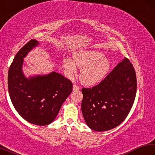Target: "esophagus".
<instances>
[{
	"label": "esophagus",
	"instance_id": "34e87169",
	"mask_svg": "<svg viewBox=\"0 0 155 155\" xmlns=\"http://www.w3.org/2000/svg\"><path fill=\"white\" fill-rule=\"evenodd\" d=\"M79 90V87H78V85H73V90L77 91V90Z\"/></svg>",
	"mask_w": 155,
	"mask_h": 155
}]
</instances>
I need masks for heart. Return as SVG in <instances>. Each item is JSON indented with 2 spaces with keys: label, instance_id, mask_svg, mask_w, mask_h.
Listing matches in <instances>:
<instances>
[{
  "label": "heart",
  "instance_id": "b5f03b06",
  "mask_svg": "<svg viewBox=\"0 0 155 155\" xmlns=\"http://www.w3.org/2000/svg\"><path fill=\"white\" fill-rule=\"evenodd\" d=\"M72 59L65 58L64 65L70 74L77 72L76 65L82 69L81 81L85 85H91L103 79L108 74L110 69V61L101 52L96 51H81L73 54Z\"/></svg>",
  "mask_w": 155,
  "mask_h": 155
}]
</instances>
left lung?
<instances>
[{"label":"left lung","mask_w":155,"mask_h":155,"mask_svg":"<svg viewBox=\"0 0 155 155\" xmlns=\"http://www.w3.org/2000/svg\"><path fill=\"white\" fill-rule=\"evenodd\" d=\"M81 91V110L88 127L98 132L112 129L124 121L134 103L135 70L124 58L99 84Z\"/></svg>","instance_id":"left-lung-1"}]
</instances>
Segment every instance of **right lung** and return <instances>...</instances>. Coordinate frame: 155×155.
Wrapping results in <instances>:
<instances>
[{
    "mask_svg": "<svg viewBox=\"0 0 155 155\" xmlns=\"http://www.w3.org/2000/svg\"><path fill=\"white\" fill-rule=\"evenodd\" d=\"M38 44L31 40L15 54L8 72L10 98L18 114L31 124L45 126L55 119L62 104L72 92L71 81L53 72L26 78L22 72L24 57Z\"/></svg>",
    "mask_w": 155,
    "mask_h": 155,
    "instance_id": "obj_1",
    "label": "right lung"
}]
</instances>
